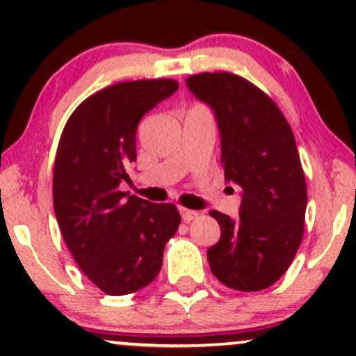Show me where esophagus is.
<instances>
[{
  "instance_id": "obj_1",
  "label": "esophagus",
  "mask_w": 356,
  "mask_h": 356,
  "mask_svg": "<svg viewBox=\"0 0 356 356\" xmlns=\"http://www.w3.org/2000/svg\"><path fill=\"white\" fill-rule=\"evenodd\" d=\"M181 216H182V220L184 222H191L192 219H195L199 216L197 211H191V209H186V207H181Z\"/></svg>"
}]
</instances>
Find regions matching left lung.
I'll use <instances>...</instances> for the list:
<instances>
[{"mask_svg": "<svg viewBox=\"0 0 356 356\" xmlns=\"http://www.w3.org/2000/svg\"><path fill=\"white\" fill-rule=\"evenodd\" d=\"M186 85L214 112L224 177L243 189L238 219L209 214L220 238L207 251L212 275L227 288L275 284L303 239L308 195L295 136L263 90L229 72L197 73Z\"/></svg>", "mask_w": 356, "mask_h": 356, "instance_id": "left-lung-1", "label": "left lung"}]
</instances>
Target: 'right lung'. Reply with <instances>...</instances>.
Wrapping results in <instances>:
<instances>
[{
  "label": "right lung",
  "instance_id": "add662e5",
  "mask_svg": "<svg viewBox=\"0 0 356 356\" xmlns=\"http://www.w3.org/2000/svg\"><path fill=\"white\" fill-rule=\"evenodd\" d=\"M169 79L122 81L93 93L68 118L53 167V207L73 259L112 296L145 288L181 224L174 204L120 191L137 159L140 118L175 93Z\"/></svg>",
  "mask_w": 356,
  "mask_h": 356
}]
</instances>
